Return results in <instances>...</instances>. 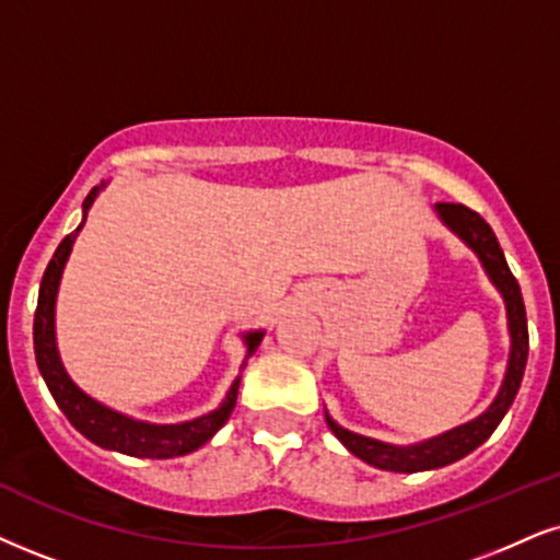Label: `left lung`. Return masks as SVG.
<instances>
[{
	"mask_svg": "<svg viewBox=\"0 0 560 560\" xmlns=\"http://www.w3.org/2000/svg\"><path fill=\"white\" fill-rule=\"evenodd\" d=\"M439 215L444 223L452 228L457 236L465 241L467 246L475 248L482 267L488 269L495 288L503 293L506 301V314H509V332H512V355H509V369L503 386L495 397V402L482 412L480 418L470 420V423L454 428V431L436 436L431 441H423L418 446H389L382 441L358 436V433L345 431L327 416V425L332 428V433L342 441L355 457H361L369 465L378 467V470L389 472H423V470H436V467L452 465L470 454L472 448H478L495 431V425L501 423V418L506 416V410L512 407L516 392H520L524 365H527V350H529V335H527V314H524V301L520 282L512 275V269L503 257L499 238L491 231V225L482 220L478 212L459 202H439L436 205Z\"/></svg>",
	"mask_w": 560,
	"mask_h": 560,
	"instance_id": "left-lung-1",
	"label": "left lung"
}]
</instances>
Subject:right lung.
I'll list each match as a JSON object with an SVG mask.
<instances>
[{
  "label": "right lung",
  "mask_w": 560,
  "mask_h": 560,
  "mask_svg": "<svg viewBox=\"0 0 560 560\" xmlns=\"http://www.w3.org/2000/svg\"><path fill=\"white\" fill-rule=\"evenodd\" d=\"M101 186H95L93 191L82 202V212L88 215L90 205H93L95 195H98ZM85 225V220H82ZM80 225V228H82ZM78 228V231H80ZM78 231L69 233V236L61 241L57 252H54V259L48 261L44 280H40L38 291V306H36V319H33V345H36V363L40 376L51 392V397L57 399L69 423H72L82 436L93 441L103 448H114V452L129 454V457H144V459H168V457H182V454H189L207 444L220 428L225 425V420L231 418L233 407H236V395H238V378L236 384L231 386L228 397L218 410H212L210 416L195 418L189 423H176V425H150L140 423V420H132L127 416H119V412L108 410L95 399H90L85 392H80L78 386L72 384V378L67 376V371L61 369L57 342H54V301H57V288L61 269H65V261L72 252L74 236ZM261 337L265 332H248L246 345L248 355H254V350L259 348Z\"/></svg>",
  "instance_id": "1"
}]
</instances>
